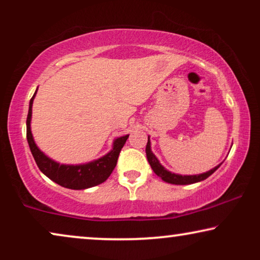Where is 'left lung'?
I'll use <instances>...</instances> for the list:
<instances>
[{"instance_id": "8db88e82", "label": "left lung", "mask_w": 260, "mask_h": 260, "mask_svg": "<svg viewBox=\"0 0 260 260\" xmlns=\"http://www.w3.org/2000/svg\"><path fill=\"white\" fill-rule=\"evenodd\" d=\"M145 152H147V158H148L149 165H150L151 169L154 170L156 175L161 177L165 182H168L172 184H191V183L200 182V181H204L207 179L208 176H211L212 174L214 173L220 166H221V163H220V165L214 167V168L211 170H208V172L202 173V174H197V175H180V174L169 172V170H167L165 167L159 163L158 158L156 157L154 152L151 151V142H150V137L149 136H148V143H147V148H145Z\"/></svg>"}]
</instances>
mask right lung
<instances>
[{
  "mask_svg": "<svg viewBox=\"0 0 260 260\" xmlns=\"http://www.w3.org/2000/svg\"><path fill=\"white\" fill-rule=\"evenodd\" d=\"M38 88L29 102V110L27 116V141L29 144L31 155L37 162L39 169L45 174L48 179L53 182L60 184V186L69 188V189H87V188L98 186L108 180L111 175L112 170L115 169L118 159L119 152L125 144L129 135L117 137L112 143V149L108 154L99 157L94 161L81 163V165H61V163L54 161L48 157L44 151H41L35 143L33 134L30 129L31 122V108L35 95H37Z\"/></svg>",
  "mask_w": 260,
  "mask_h": 260,
  "instance_id": "obj_1",
  "label": "right lung"
}]
</instances>
